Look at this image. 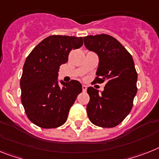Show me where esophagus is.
I'll list each match as a JSON object with an SVG mask.
<instances>
[{
  "label": "esophagus",
  "mask_w": 159,
  "mask_h": 159,
  "mask_svg": "<svg viewBox=\"0 0 159 159\" xmlns=\"http://www.w3.org/2000/svg\"><path fill=\"white\" fill-rule=\"evenodd\" d=\"M82 90L83 92H86V90H87V86L86 85H82Z\"/></svg>",
  "instance_id": "34e87169"
}]
</instances>
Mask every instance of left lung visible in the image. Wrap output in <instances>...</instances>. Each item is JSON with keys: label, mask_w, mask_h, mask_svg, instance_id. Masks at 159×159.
Wrapping results in <instances>:
<instances>
[{"label": "left lung", "mask_w": 159, "mask_h": 159, "mask_svg": "<svg viewBox=\"0 0 159 159\" xmlns=\"http://www.w3.org/2000/svg\"><path fill=\"white\" fill-rule=\"evenodd\" d=\"M85 47L99 57L94 82L106 81L100 93L88 88L90 101L87 113L90 121L102 128H114L130 113L137 92V73L132 55L115 38L106 34L84 37Z\"/></svg>", "instance_id": "8db88e82"}]
</instances>
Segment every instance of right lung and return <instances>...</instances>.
Segmentation results:
<instances>
[{
    "mask_svg": "<svg viewBox=\"0 0 159 159\" xmlns=\"http://www.w3.org/2000/svg\"><path fill=\"white\" fill-rule=\"evenodd\" d=\"M83 45V38L50 35L40 42L27 56L20 80L21 101L30 121L42 128L60 127L82 92L79 81H61L60 66L67 62L72 49Z\"/></svg>",
    "mask_w": 159,
    "mask_h": 159,
    "instance_id": "right-lung-1",
    "label": "right lung"
}]
</instances>
